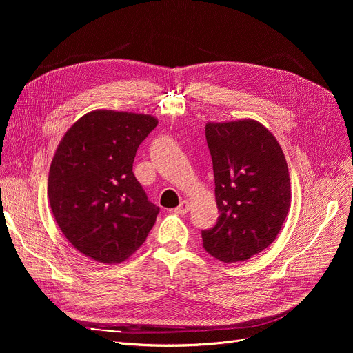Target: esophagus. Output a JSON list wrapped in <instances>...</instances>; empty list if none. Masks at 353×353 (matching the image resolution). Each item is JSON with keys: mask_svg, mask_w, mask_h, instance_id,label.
<instances>
[{"mask_svg": "<svg viewBox=\"0 0 353 353\" xmlns=\"http://www.w3.org/2000/svg\"><path fill=\"white\" fill-rule=\"evenodd\" d=\"M188 211H190V203H188V201H185V199L181 201L180 205L174 208L176 214H187Z\"/></svg>", "mask_w": 353, "mask_h": 353, "instance_id": "1", "label": "esophagus"}]
</instances>
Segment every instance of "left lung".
Instances as JSON below:
<instances>
[{"label":"left lung","mask_w":353,"mask_h":353,"mask_svg":"<svg viewBox=\"0 0 353 353\" xmlns=\"http://www.w3.org/2000/svg\"><path fill=\"white\" fill-rule=\"evenodd\" d=\"M215 199L214 228L203 245L222 263L245 261L278 236L290 207V179L282 148L259 121L207 123Z\"/></svg>","instance_id":"obj_1"}]
</instances>
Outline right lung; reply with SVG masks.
Listing matches in <instances>:
<instances>
[{"label": "right lung", "instance_id": "obj_1", "mask_svg": "<svg viewBox=\"0 0 353 353\" xmlns=\"http://www.w3.org/2000/svg\"><path fill=\"white\" fill-rule=\"evenodd\" d=\"M157 125L149 114L93 110L70 127L56 149L50 207L67 240L97 263L125 261L155 225L159 207L148 201L132 163Z\"/></svg>", "mask_w": 353, "mask_h": 353}]
</instances>
